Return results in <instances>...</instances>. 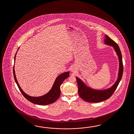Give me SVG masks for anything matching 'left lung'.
Returning a JSON list of instances; mask_svg holds the SVG:
<instances>
[{
	"instance_id": "8db88e82",
	"label": "left lung",
	"mask_w": 134,
	"mask_h": 134,
	"mask_svg": "<svg viewBox=\"0 0 134 134\" xmlns=\"http://www.w3.org/2000/svg\"><path fill=\"white\" fill-rule=\"evenodd\" d=\"M104 43L109 46H112L118 56L119 61V70L118 77L116 82L110 88L105 90H95L88 87L81 80L76 77L78 86V93L79 96L83 100L88 103H99L103 102L111 97L122 79L123 73V64L122 56L118 45L114 40L111 39L107 35H105Z\"/></svg>"
}]
</instances>
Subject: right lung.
I'll list each match as a JSON object with an SVG mask.
<instances>
[{
  "instance_id": "1",
  "label": "right lung",
  "mask_w": 134,
  "mask_h": 134,
  "mask_svg": "<svg viewBox=\"0 0 134 134\" xmlns=\"http://www.w3.org/2000/svg\"><path fill=\"white\" fill-rule=\"evenodd\" d=\"M19 49V48H18ZM16 52L14 57V61L16 56ZM13 75L15 82L17 83L18 88H19L20 92L23 94V96L27 100H28L30 102L33 103L35 104H38L41 105H45L47 104H51L52 103L55 102L60 97L61 94L60 90V85L62 84L64 80L69 76V72H64L61 74L57 77L56 80L54 81V84L52 87L51 90L49 91L47 94H45L41 97H31L28 95L26 94L23 91L21 88L19 83L18 82L15 76V73L14 67L13 68Z\"/></svg>"
}]
</instances>
